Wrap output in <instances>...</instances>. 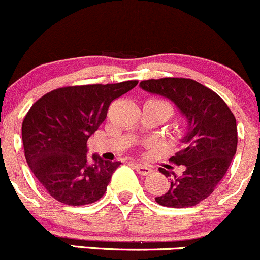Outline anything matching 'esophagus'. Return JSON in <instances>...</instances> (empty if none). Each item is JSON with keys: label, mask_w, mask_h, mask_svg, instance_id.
<instances>
[{"label": "esophagus", "mask_w": 260, "mask_h": 260, "mask_svg": "<svg viewBox=\"0 0 260 260\" xmlns=\"http://www.w3.org/2000/svg\"><path fill=\"white\" fill-rule=\"evenodd\" d=\"M133 166L135 167L136 172H138L140 176H148V174L151 172V168L148 166H143V164H138V163H134Z\"/></svg>", "instance_id": "1"}]
</instances>
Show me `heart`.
<instances>
[{
	"label": "heart",
	"instance_id": "b5f03b06",
	"mask_svg": "<svg viewBox=\"0 0 260 260\" xmlns=\"http://www.w3.org/2000/svg\"><path fill=\"white\" fill-rule=\"evenodd\" d=\"M163 102H164V104H167V105H168V106H169V107H171V109H172V106H171V105H169V104H168V102H166V101H163Z\"/></svg>",
	"mask_w": 260,
	"mask_h": 260
}]
</instances>
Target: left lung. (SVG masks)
<instances>
[{
    "instance_id": "8db88e82",
    "label": "left lung",
    "mask_w": 260,
    "mask_h": 260,
    "mask_svg": "<svg viewBox=\"0 0 260 260\" xmlns=\"http://www.w3.org/2000/svg\"><path fill=\"white\" fill-rule=\"evenodd\" d=\"M140 87L168 97L187 120L183 149L169 161L183 167L181 176L159 168L171 181L167 193L155 197L159 205L183 209L210 196L228 172L238 146L236 119L226 102L212 89L189 78L146 79Z\"/></svg>"
}]
</instances>
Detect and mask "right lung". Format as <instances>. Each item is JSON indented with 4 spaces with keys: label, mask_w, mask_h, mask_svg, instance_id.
I'll return each instance as SVG.
<instances>
[{
    "label": "right lung",
    "mask_w": 260,
    "mask_h": 260,
    "mask_svg": "<svg viewBox=\"0 0 260 260\" xmlns=\"http://www.w3.org/2000/svg\"><path fill=\"white\" fill-rule=\"evenodd\" d=\"M138 81L67 86L34 102L22 121L25 158L38 181L56 201L83 206L106 192L120 161L87 158V141L99 130L114 100Z\"/></svg>",
    "instance_id": "1"
}]
</instances>
